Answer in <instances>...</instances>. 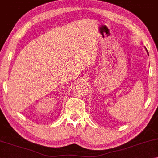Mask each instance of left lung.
<instances>
[{
    "mask_svg": "<svg viewBox=\"0 0 158 158\" xmlns=\"http://www.w3.org/2000/svg\"><path fill=\"white\" fill-rule=\"evenodd\" d=\"M145 50L147 51V49H146V48H145ZM147 53H148V51H147Z\"/></svg>",
    "mask_w": 158,
    "mask_h": 158,
    "instance_id": "1",
    "label": "left lung"
}]
</instances>
